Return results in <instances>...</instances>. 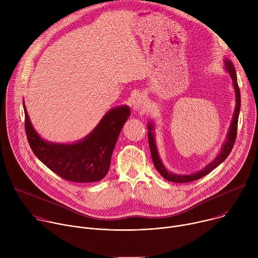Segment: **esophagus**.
<instances>
[{"mask_svg": "<svg viewBox=\"0 0 258 258\" xmlns=\"http://www.w3.org/2000/svg\"><path fill=\"white\" fill-rule=\"evenodd\" d=\"M133 106H134V109L139 110V111H144V110L146 109V99H145V96L143 94L137 95L136 98L134 99Z\"/></svg>", "mask_w": 258, "mask_h": 258, "instance_id": "34e87169", "label": "esophagus"}]
</instances>
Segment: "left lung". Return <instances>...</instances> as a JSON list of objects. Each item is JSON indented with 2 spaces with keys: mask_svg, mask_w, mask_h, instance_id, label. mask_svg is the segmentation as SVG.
I'll return each mask as SVG.
<instances>
[{
  "mask_svg": "<svg viewBox=\"0 0 258 258\" xmlns=\"http://www.w3.org/2000/svg\"><path fill=\"white\" fill-rule=\"evenodd\" d=\"M225 65H226V69L227 71L230 73L231 79L233 81V85L235 88V92H236V100H237V104H236V109H235V113H234V117H233V121L230 127V132L228 134V139L227 142L225 143L224 147L222 148V151H220V154H218V156L210 163L208 164L204 169L200 170L197 173H193V174H189V175H182V174H173L171 172H169L168 170H166V168L163 166L159 156H158V152H157V148H156V144H155V139H154V135H153V125L150 123L148 125L149 128V133H148V141H149V147H150V152H151V156H152V161L154 163L155 168L157 169V171L168 181H173V182H189V181H193L196 179H199L201 177H203L204 175L208 174L211 170H213L215 167H217L220 163H222L231 153L233 147L235 145V141H236V137H237V128H238V118H239V112H240V106H241V95H240V89L238 87V82H237V73L235 70V67L233 65V63L229 60L226 59L225 60Z\"/></svg>",
  "mask_w": 258,
  "mask_h": 258,
  "instance_id": "obj_1",
  "label": "left lung"
}]
</instances>
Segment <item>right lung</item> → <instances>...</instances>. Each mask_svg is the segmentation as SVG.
Returning a JSON list of instances; mask_svg holds the SVG:
<instances>
[{
  "mask_svg": "<svg viewBox=\"0 0 258 258\" xmlns=\"http://www.w3.org/2000/svg\"><path fill=\"white\" fill-rule=\"evenodd\" d=\"M23 108L25 133L34 155L60 177L76 182L98 181L107 174L116 141L131 113L127 106L110 110L83 141L63 145L42 140Z\"/></svg>",
  "mask_w": 258,
  "mask_h": 258,
  "instance_id": "right-lung-1",
  "label": "right lung"
}]
</instances>
